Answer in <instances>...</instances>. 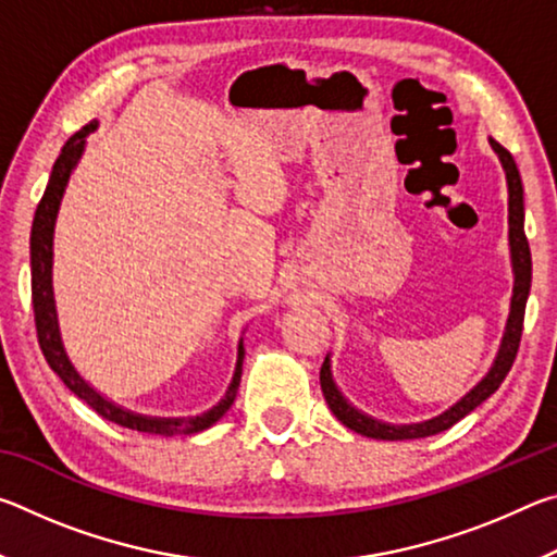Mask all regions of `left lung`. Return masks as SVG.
I'll list each match as a JSON object with an SVG mask.
<instances>
[{
	"label": "left lung",
	"instance_id": "left-lung-1",
	"mask_svg": "<svg viewBox=\"0 0 557 557\" xmlns=\"http://www.w3.org/2000/svg\"><path fill=\"white\" fill-rule=\"evenodd\" d=\"M492 149L502 159V166L506 172V184H508V245H511V265H513V297H511V312H508L506 332L502 338V346H498V354L494 358V366L488 373L479 381L474 388H471L465 398L451 405L437 418L414 422V425H388V422L373 420L361 410H356L351 403H348L342 391L336 388L334 375H332V361L329 356L324 358L322 371H319V383H322V393L326 398V405L336 414V420H342L348 430L358 432L363 437H375V440H418V437H430L437 435V432L447 430L459 422L465 414H469L476 405H482L488 395L498 391V385L504 383L506 373L511 371L516 361L518 344H521V332H523V317H525V299L528 292H531V248H528V238L523 231V184L521 174H518V166L508 149H504L496 139H488Z\"/></svg>",
	"mask_w": 557,
	"mask_h": 557
}]
</instances>
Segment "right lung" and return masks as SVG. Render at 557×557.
Returning <instances> with one entry per match:
<instances>
[{
    "label": "right lung",
    "instance_id": "obj_1",
    "mask_svg": "<svg viewBox=\"0 0 557 557\" xmlns=\"http://www.w3.org/2000/svg\"><path fill=\"white\" fill-rule=\"evenodd\" d=\"M98 127V122H90L83 129L75 132V135L63 145L59 159H55L53 172L49 176V186L41 196L39 206H36L34 225H32V305H34V319H36V334H39V346L46 356V361L53 369V373L69 385V388L78 395L83 403H88L92 410L102 418L115 422V425L137 430V432H149V435H194V432H201L211 428L213 422H219L238 395L240 375H243V356L245 348L243 342L238 344V361H235V373L233 381L225 391L223 398L213 405L211 410H206L196 418H149V414H139L120 408L106 395H100L88 381H83V375L73 369L69 354H65L61 332H59V314H55V301H53V280H51V268H53V225L55 215H59V206L63 199L65 184L73 174L75 164L86 149V137L92 129Z\"/></svg>",
    "mask_w": 557,
    "mask_h": 557
}]
</instances>
